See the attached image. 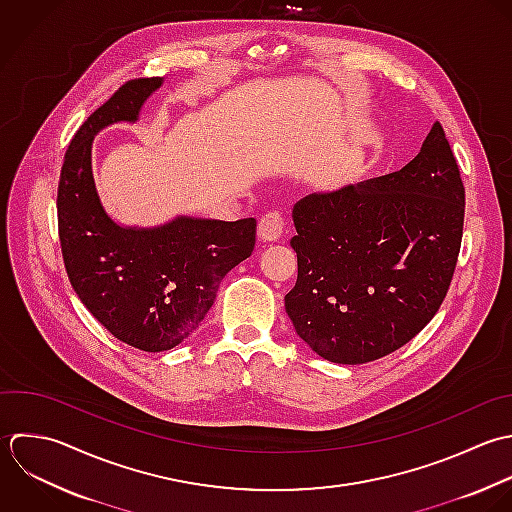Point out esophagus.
Listing matches in <instances>:
<instances>
[{"label":"esophagus","instance_id":"1","mask_svg":"<svg viewBox=\"0 0 512 512\" xmlns=\"http://www.w3.org/2000/svg\"><path fill=\"white\" fill-rule=\"evenodd\" d=\"M283 229H285V219L281 217V213L269 211L267 215L261 217L257 235L261 241H277L283 235Z\"/></svg>","mask_w":512,"mask_h":512}]
</instances>
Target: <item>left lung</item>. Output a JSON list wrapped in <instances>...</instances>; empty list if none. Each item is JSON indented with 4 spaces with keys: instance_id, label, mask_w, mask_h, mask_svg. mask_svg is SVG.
<instances>
[{
    "instance_id": "left-lung-1",
    "label": "left lung",
    "mask_w": 512,
    "mask_h": 512,
    "mask_svg": "<svg viewBox=\"0 0 512 512\" xmlns=\"http://www.w3.org/2000/svg\"><path fill=\"white\" fill-rule=\"evenodd\" d=\"M465 187L437 121L401 171L293 207L297 283L285 311L323 359L361 365L409 343L439 311L459 257Z\"/></svg>"
}]
</instances>
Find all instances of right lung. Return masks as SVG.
I'll use <instances>...</instances> for the list:
<instances>
[{
  "label": "right lung",
  "mask_w": 512,
  "mask_h": 512,
  "mask_svg": "<svg viewBox=\"0 0 512 512\" xmlns=\"http://www.w3.org/2000/svg\"><path fill=\"white\" fill-rule=\"evenodd\" d=\"M161 77L121 85L73 135L57 187V223L69 283L87 311L119 341L169 351L211 309L219 283L255 247L257 221L179 215L157 227H123L103 209L91 171L93 137L137 121Z\"/></svg>",
  "instance_id": "right-lung-1"
}]
</instances>
